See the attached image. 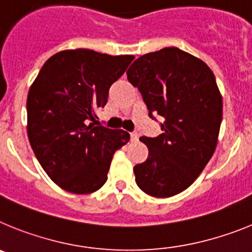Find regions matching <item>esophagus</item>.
<instances>
[{"label": "esophagus", "mask_w": 252, "mask_h": 252, "mask_svg": "<svg viewBox=\"0 0 252 252\" xmlns=\"http://www.w3.org/2000/svg\"><path fill=\"white\" fill-rule=\"evenodd\" d=\"M130 137L131 141H137V139H139V133H137L136 131H133V132L130 133Z\"/></svg>", "instance_id": "esophagus-1"}]
</instances>
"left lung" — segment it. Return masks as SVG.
I'll use <instances>...</instances> for the list:
<instances>
[{
  "mask_svg": "<svg viewBox=\"0 0 252 252\" xmlns=\"http://www.w3.org/2000/svg\"><path fill=\"white\" fill-rule=\"evenodd\" d=\"M126 74L141 93L150 119H164L159 136L140 137L149 157L133 168L136 184L157 198L183 192L217 145L222 98L215 75L201 59L178 48L142 55Z\"/></svg>",
  "mask_w": 252,
  "mask_h": 252,
  "instance_id": "left-lung-1",
  "label": "left lung"
}]
</instances>
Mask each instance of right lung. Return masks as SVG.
<instances>
[{"mask_svg": "<svg viewBox=\"0 0 252 252\" xmlns=\"http://www.w3.org/2000/svg\"><path fill=\"white\" fill-rule=\"evenodd\" d=\"M132 55L90 49L57 53L40 69L28 94L29 141L46 174L75 194L98 190L107 180L116 150L130 140L126 131L98 124L110 87L127 69Z\"/></svg>", "mask_w": 252, "mask_h": 252, "instance_id": "add662e5", "label": "right lung"}]
</instances>
